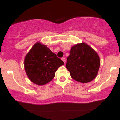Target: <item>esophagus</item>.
I'll return each instance as SVG.
<instances>
[{
	"mask_svg": "<svg viewBox=\"0 0 120 120\" xmlns=\"http://www.w3.org/2000/svg\"><path fill=\"white\" fill-rule=\"evenodd\" d=\"M61 60H63V61H64V63H65V62H66V59H65V57H63V58L61 59Z\"/></svg>",
	"mask_w": 120,
	"mask_h": 120,
	"instance_id": "esophagus-1",
	"label": "esophagus"
}]
</instances>
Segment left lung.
Masks as SVG:
<instances>
[{
	"label": "left lung",
	"instance_id": "8db88e82",
	"mask_svg": "<svg viewBox=\"0 0 120 120\" xmlns=\"http://www.w3.org/2000/svg\"><path fill=\"white\" fill-rule=\"evenodd\" d=\"M69 53L66 68L70 71L71 78L83 83L93 81L97 75L100 67L98 53L85 43L73 46Z\"/></svg>",
	"mask_w": 120,
	"mask_h": 120
}]
</instances>
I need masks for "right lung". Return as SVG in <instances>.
Here are the masks:
<instances>
[{
	"instance_id": "add662e5",
	"label": "right lung",
	"mask_w": 120,
	"mask_h": 120,
	"mask_svg": "<svg viewBox=\"0 0 120 120\" xmlns=\"http://www.w3.org/2000/svg\"><path fill=\"white\" fill-rule=\"evenodd\" d=\"M64 63L46 45L38 42L27 53L24 68L29 79L38 85H44L52 80L55 73Z\"/></svg>"
}]
</instances>
